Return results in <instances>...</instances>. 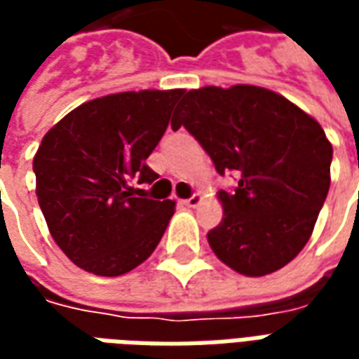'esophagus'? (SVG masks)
<instances>
[{
    "mask_svg": "<svg viewBox=\"0 0 359 359\" xmlns=\"http://www.w3.org/2000/svg\"><path fill=\"white\" fill-rule=\"evenodd\" d=\"M200 202H202V196L200 194H192L190 198H187V200H182V203L188 205V208H196Z\"/></svg>",
    "mask_w": 359,
    "mask_h": 359,
    "instance_id": "obj_1",
    "label": "esophagus"
}]
</instances>
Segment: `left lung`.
Masks as SVG:
<instances>
[{
    "label": "left lung",
    "mask_w": 359,
    "mask_h": 359,
    "mask_svg": "<svg viewBox=\"0 0 359 359\" xmlns=\"http://www.w3.org/2000/svg\"><path fill=\"white\" fill-rule=\"evenodd\" d=\"M172 130L184 126L233 192L219 190L223 219L208 233L215 256L241 275L264 277L298 256L331 187L332 146L306 111L277 92L236 84L190 90Z\"/></svg>",
    "instance_id": "left-lung-1"
}]
</instances>
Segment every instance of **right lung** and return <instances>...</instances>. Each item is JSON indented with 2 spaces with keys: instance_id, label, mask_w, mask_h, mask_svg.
Here are the masks:
<instances>
[{
  "instance_id": "add662e5",
  "label": "right lung",
  "mask_w": 359,
  "mask_h": 359,
  "mask_svg": "<svg viewBox=\"0 0 359 359\" xmlns=\"http://www.w3.org/2000/svg\"><path fill=\"white\" fill-rule=\"evenodd\" d=\"M182 94L142 90L95 97L42 138L32 163L38 203L53 241L81 269L125 275L161 241L175 202L138 198L130 184L159 177L146 159Z\"/></svg>"
}]
</instances>
